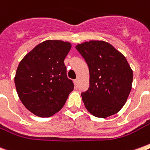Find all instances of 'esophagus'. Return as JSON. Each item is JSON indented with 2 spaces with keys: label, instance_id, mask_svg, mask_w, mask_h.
I'll return each mask as SVG.
<instances>
[{
  "label": "esophagus",
  "instance_id": "obj_1",
  "mask_svg": "<svg viewBox=\"0 0 150 150\" xmlns=\"http://www.w3.org/2000/svg\"><path fill=\"white\" fill-rule=\"evenodd\" d=\"M78 82H79V80H78V79H75V80H74V85H75V87L78 86Z\"/></svg>",
  "mask_w": 150,
  "mask_h": 150
}]
</instances>
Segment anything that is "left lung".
<instances>
[{
	"label": "left lung",
	"instance_id": "8db88e82",
	"mask_svg": "<svg viewBox=\"0 0 150 150\" xmlns=\"http://www.w3.org/2000/svg\"><path fill=\"white\" fill-rule=\"evenodd\" d=\"M89 68V88L81 93L87 110L106 118L121 110L133 83V70L125 56L109 42L90 40L78 44Z\"/></svg>",
	"mask_w": 150,
	"mask_h": 150
}]
</instances>
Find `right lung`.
Listing matches in <instances>:
<instances>
[{
    "label": "right lung",
    "instance_id": "obj_1",
    "mask_svg": "<svg viewBox=\"0 0 150 150\" xmlns=\"http://www.w3.org/2000/svg\"><path fill=\"white\" fill-rule=\"evenodd\" d=\"M71 44L48 40L38 44L17 67L14 82L25 108L40 117H49L63 108L74 89L67 78L64 60Z\"/></svg>",
    "mask_w": 150,
    "mask_h": 150
}]
</instances>
